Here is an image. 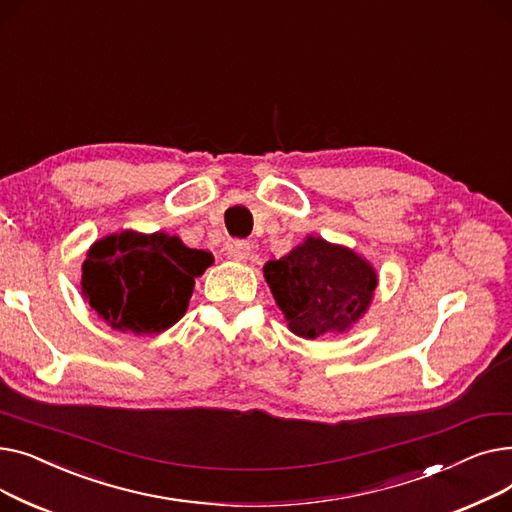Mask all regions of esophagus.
Here are the masks:
<instances>
[{
  "label": "esophagus",
  "mask_w": 512,
  "mask_h": 512,
  "mask_svg": "<svg viewBox=\"0 0 512 512\" xmlns=\"http://www.w3.org/2000/svg\"><path fill=\"white\" fill-rule=\"evenodd\" d=\"M228 255L234 261H247L251 255V245L247 240H232L228 245Z\"/></svg>",
  "instance_id": "obj_1"
}]
</instances>
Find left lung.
Wrapping results in <instances>:
<instances>
[{
	"instance_id": "obj_1",
	"label": "left lung",
	"mask_w": 512,
	"mask_h": 512,
	"mask_svg": "<svg viewBox=\"0 0 512 512\" xmlns=\"http://www.w3.org/2000/svg\"><path fill=\"white\" fill-rule=\"evenodd\" d=\"M263 274L290 332L307 340L351 330L378 286L367 259L319 236H307L288 255L267 261Z\"/></svg>"
}]
</instances>
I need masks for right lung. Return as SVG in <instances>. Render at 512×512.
<instances>
[{"label":"right lung","mask_w":512,"mask_h":512,"mask_svg":"<svg viewBox=\"0 0 512 512\" xmlns=\"http://www.w3.org/2000/svg\"><path fill=\"white\" fill-rule=\"evenodd\" d=\"M211 263V253L188 249L178 236L122 230L93 242L80 290L114 330L151 336L184 315L195 278Z\"/></svg>","instance_id":"obj_1"}]
</instances>
